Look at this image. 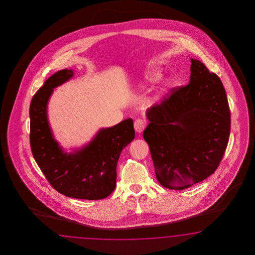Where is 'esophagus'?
Masks as SVG:
<instances>
[{"label":"esophagus","mask_w":255,"mask_h":255,"mask_svg":"<svg viewBox=\"0 0 255 255\" xmlns=\"http://www.w3.org/2000/svg\"><path fill=\"white\" fill-rule=\"evenodd\" d=\"M146 125H147V123H146L144 120L137 119V120L134 122V124H133V127H134L135 131L141 132V131H143V130L146 128Z\"/></svg>","instance_id":"34e87169"}]
</instances>
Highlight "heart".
<instances>
[{
	"label": "heart",
	"instance_id": "b5f03b06",
	"mask_svg": "<svg viewBox=\"0 0 255 255\" xmlns=\"http://www.w3.org/2000/svg\"><path fill=\"white\" fill-rule=\"evenodd\" d=\"M161 77H162V74L158 70H147L144 75V80L149 83H154L156 81H158Z\"/></svg>",
	"mask_w": 255,
	"mask_h": 255
}]
</instances>
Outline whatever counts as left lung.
Wrapping results in <instances>:
<instances>
[{
    "instance_id": "left-lung-1",
    "label": "left lung",
    "mask_w": 255,
    "mask_h": 255,
    "mask_svg": "<svg viewBox=\"0 0 255 255\" xmlns=\"http://www.w3.org/2000/svg\"><path fill=\"white\" fill-rule=\"evenodd\" d=\"M191 62L190 83L173 88L147 109L143 132L156 178L170 190H184L212 175L230 135V108L220 77L200 61Z\"/></svg>"
}]
</instances>
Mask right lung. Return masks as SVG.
<instances>
[{
  "mask_svg": "<svg viewBox=\"0 0 255 255\" xmlns=\"http://www.w3.org/2000/svg\"><path fill=\"white\" fill-rule=\"evenodd\" d=\"M63 69L47 78L32 97L30 106V143L35 162L47 181L67 197L98 200L108 197L116 187L117 163L123 149L134 138L131 119L101 129L86 147L66 153L55 141L46 106L53 89L73 77Z\"/></svg>",
  "mask_w": 255,
  "mask_h": 255,
  "instance_id": "obj_1",
  "label": "right lung"
}]
</instances>
